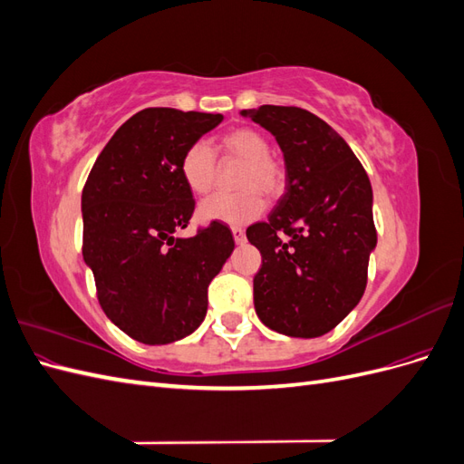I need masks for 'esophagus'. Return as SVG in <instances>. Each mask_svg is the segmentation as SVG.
I'll use <instances>...</instances> for the list:
<instances>
[{
	"label": "esophagus",
	"instance_id": "1",
	"mask_svg": "<svg viewBox=\"0 0 464 464\" xmlns=\"http://www.w3.org/2000/svg\"><path fill=\"white\" fill-rule=\"evenodd\" d=\"M232 236H234V242L236 244H244L246 242V232L242 228H232Z\"/></svg>",
	"mask_w": 464,
	"mask_h": 464
}]
</instances>
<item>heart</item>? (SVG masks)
Segmentation results:
<instances>
[{
  "label": "heart",
  "mask_w": 464,
  "mask_h": 464,
  "mask_svg": "<svg viewBox=\"0 0 464 464\" xmlns=\"http://www.w3.org/2000/svg\"><path fill=\"white\" fill-rule=\"evenodd\" d=\"M217 149L224 159L242 162L234 186L237 191L220 193L207 199L199 215L203 220L244 224L263 210V198L275 199L286 188V168L271 154V141L256 128H232L217 137ZM179 178L193 195H207L217 181L215 152L205 141L191 143L181 154Z\"/></svg>",
  "instance_id": "b5f03b06"
}]
</instances>
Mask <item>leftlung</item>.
Here are the masks:
<instances>
[{"instance_id": "8db88e82", "label": "left lung", "mask_w": 464, "mask_h": 464, "mask_svg": "<svg viewBox=\"0 0 464 464\" xmlns=\"http://www.w3.org/2000/svg\"><path fill=\"white\" fill-rule=\"evenodd\" d=\"M283 149L286 191L246 236L263 257L254 304L266 327L314 339L354 310L377 244L372 184L344 139L312 111L265 104L242 110Z\"/></svg>"}]
</instances>
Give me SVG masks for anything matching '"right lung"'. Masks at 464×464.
Instances as JSON below:
<instances>
[{
  "label": "right lung",
  "instance_id": "add662e5",
  "mask_svg": "<svg viewBox=\"0 0 464 464\" xmlns=\"http://www.w3.org/2000/svg\"><path fill=\"white\" fill-rule=\"evenodd\" d=\"M222 121L220 114L145 108L98 154L82 188V259L108 319L143 344H168L201 325L207 288L234 249L213 220L193 237L195 199L179 178L184 150Z\"/></svg>",
  "mask_w": 464,
  "mask_h": 464
}]
</instances>
